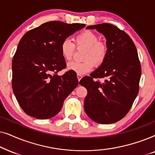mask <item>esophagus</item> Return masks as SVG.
<instances>
[{"label": "esophagus", "instance_id": "1", "mask_svg": "<svg viewBox=\"0 0 155 155\" xmlns=\"http://www.w3.org/2000/svg\"><path fill=\"white\" fill-rule=\"evenodd\" d=\"M82 78V76L81 75H79V74H77V79H78V81H79V82L80 81V80Z\"/></svg>", "mask_w": 155, "mask_h": 155}]
</instances>
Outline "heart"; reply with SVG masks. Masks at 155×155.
Instances as JSON below:
<instances>
[{"label":"heart","mask_w":155,"mask_h":155,"mask_svg":"<svg viewBox=\"0 0 155 155\" xmlns=\"http://www.w3.org/2000/svg\"><path fill=\"white\" fill-rule=\"evenodd\" d=\"M76 45L78 47H85L84 61H71L68 63L67 69L74 71L79 75H83L91 71L94 67V61L96 64H101L104 61L107 54V47L104 42L99 41L96 33L91 31H84L74 38ZM75 46L69 40L66 39L61 42L60 52L65 60H71L73 57Z\"/></svg>","instance_id":"obj_1"}]
</instances>
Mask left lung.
I'll return each mask as SVG.
<instances>
[{"label":"left lung","mask_w":155,"mask_h":155,"mask_svg":"<svg viewBox=\"0 0 155 155\" xmlns=\"http://www.w3.org/2000/svg\"><path fill=\"white\" fill-rule=\"evenodd\" d=\"M106 39L107 54L98 69L79 84L87 89L86 115L95 122L110 124L128 113L139 92L141 66L133 41L124 31L108 23L88 26ZM105 78L104 83L94 78Z\"/></svg>","instance_id":"8db88e82"}]
</instances>
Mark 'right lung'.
Returning <instances> with one entry per match:
<instances>
[{
	"label": "right lung",
	"instance_id": "1",
	"mask_svg": "<svg viewBox=\"0 0 155 155\" xmlns=\"http://www.w3.org/2000/svg\"><path fill=\"white\" fill-rule=\"evenodd\" d=\"M85 26L50 21L28 31L21 38L12 62V87L26 114L40 120L55 116L77 86L74 72L62 76L57 73L67 66L60 52L61 42Z\"/></svg>",
	"mask_w": 155,
	"mask_h": 155
}]
</instances>
